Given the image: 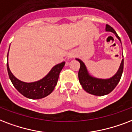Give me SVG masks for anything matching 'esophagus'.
I'll list each match as a JSON object with an SVG mask.
<instances>
[{
    "label": "esophagus",
    "mask_w": 132,
    "mask_h": 132,
    "mask_svg": "<svg viewBox=\"0 0 132 132\" xmlns=\"http://www.w3.org/2000/svg\"><path fill=\"white\" fill-rule=\"evenodd\" d=\"M75 56H76V54L74 52H69V54H68V59H72V58H73V57Z\"/></svg>",
    "instance_id": "34e87169"
}]
</instances>
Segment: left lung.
<instances>
[{
    "instance_id": "1",
    "label": "left lung",
    "mask_w": 132,
    "mask_h": 132,
    "mask_svg": "<svg viewBox=\"0 0 132 132\" xmlns=\"http://www.w3.org/2000/svg\"><path fill=\"white\" fill-rule=\"evenodd\" d=\"M105 31L114 33L116 37L119 40V41L121 43L120 37L111 26L106 24ZM76 60L78 61L80 65V69L78 71V79L80 84L82 85V87L84 89V90L90 94L99 96L108 94L112 91H113V89L116 87L120 81L123 71V65H124L123 59L121 61L120 67L118 68L117 72L113 76L109 78H98L93 76L89 73L86 65L82 60L77 58L76 59Z\"/></svg>"
}]
</instances>
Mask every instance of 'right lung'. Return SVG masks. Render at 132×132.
Returning <instances> with one entry per match:
<instances>
[{"mask_svg":"<svg viewBox=\"0 0 132 132\" xmlns=\"http://www.w3.org/2000/svg\"><path fill=\"white\" fill-rule=\"evenodd\" d=\"M9 51H10V48L8 50L7 57V67L9 77L14 87L24 96L34 100L43 98L50 95L54 89L56 85L59 73L64 67L65 62L63 61L62 63L54 65L50 70V72L40 80L31 82H23L15 77L14 74L12 73V71H10L9 63H8Z\"/></svg>","mask_w":132,"mask_h":132,"instance_id":"1","label":"right lung"}]
</instances>
